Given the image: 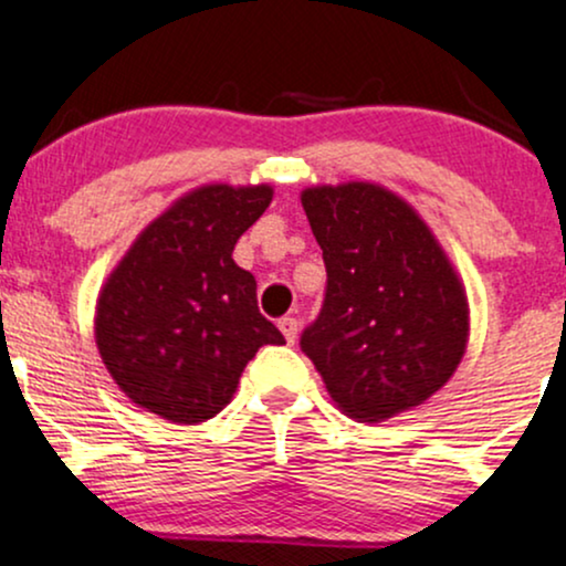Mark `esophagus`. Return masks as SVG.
<instances>
[{"mask_svg":"<svg viewBox=\"0 0 566 566\" xmlns=\"http://www.w3.org/2000/svg\"><path fill=\"white\" fill-rule=\"evenodd\" d=\"M279 329H282L284 340H287L290 346L297 340V319H295V316H282V319H279Z\"/></svg>","mask_w":566,"mask_h":566,"instance_id":"1","label":"esophagus"}]
</instances>
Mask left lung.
Segmentation results:
<instances>
[{
  "mask_svg": "<svg viewBox=\"0 0 566 566\" xmlns=\"http://www.w3.org/2000/svg\"><path fill=\"white\" fill-rule=\"evenodd\" d=\"M303 210L327 269L303 354L354 418L375 423L423 405L469 340L463 284L433 233L373 184L305 188Z\"/></svg>",
  "mask_w": 566,
  "mask_h": 566,
  "instance_id": "8db88e82",
  "label": "left lung"
}]
</instances>
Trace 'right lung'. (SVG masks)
Wrapping results in <instances>:
<instances>
[{
    "instance_id": "right-lung-1",
    "label": "right lung",
    "mask_w": 566,
    "mask_h": 566,
    "mask_svg": "<svg viewBox=\"0 0 566 566\" xmlns=\"http://www.w3.org/2000/svg\"><path fill=\"white\" fill-rule=\"evenodd\" d=\"M269 186H205L140 233L97 297L103 365L135 405L201 423L231 401L247 361L284 335L233 263L239 237L271 205Z\"/></svg>"
}]
</instances>
